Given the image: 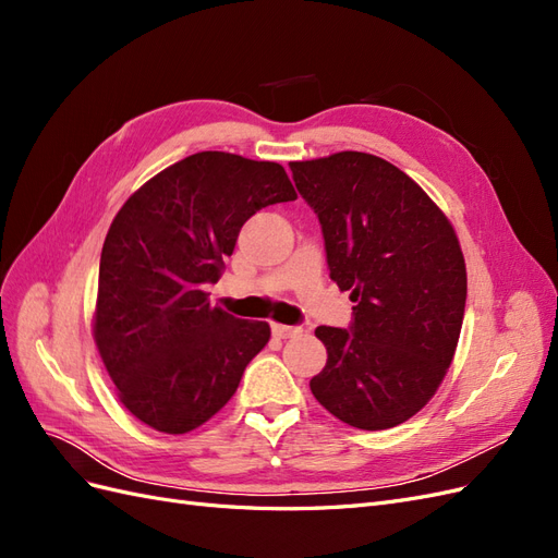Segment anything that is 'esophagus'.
<instances>
[{
    "label": "esophagus",
    "mask_w": 558,
    "mask_h": 558,
    "mask_svg": "<svg viewBox=\"0 0 558 558\" xmlns=\"http://www.w3.org/2000/svg\"><path fill=\"white\" fill-rule=\"evenodd\" d=\"M300 328L298 326H283V324H272V335L279 337V340H289V337L298 335Z\"/></svg>",
    "instance_id": "34e87169"
}]
</instances>
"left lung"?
I'll return each mask as SVG.
<instances>
[{
    "label": "left lung",
    "mask_w": 558,
    "mask_h": 558,
    "mask_svg": "<svg viewBox=\"0 0 558 558\" xmlns=\"http://www.w3.org/2000/svg\"><path fill=\"white\" fill-rule=\"evenodd\" d=\"M291 172L318 216L330 279L356 302L349 330L316 328L328 361L310 388L353 428H393L435 396L453 361L468 293L459 238L384 158L342 150Z\"/></svg>",
    "instance_id": "left-lung-1"
}]
</instances>
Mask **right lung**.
Segmentation results:
<instances>
[{
	"label": "right lung",
	"mask_w": 558,
	"mask_h": 558,
	"mask_svg": "<svg viewBox=\"0 0 558 558\" xmlns=\"http://www.w3.org/2000/svg\"><path fill=\"white\" fill-rule=\"evenodd\" d=\"M298 193L279 162L202 150L128 197L99 258L93 335L125 408L181 435L234 396L269 342L265 320L211 307L216 283L248 218Z\"/></svg>",
	"instance_id": "obj_1"
}]
</instances>
